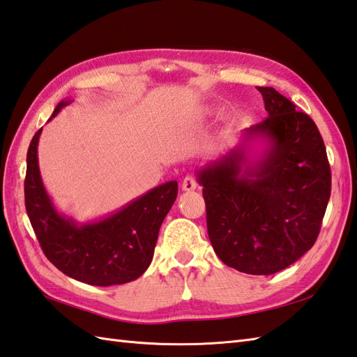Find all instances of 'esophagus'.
Masks as SVG:
<instances>
[{"label":"esophagus","mask_w":357,"mask_h":357,"mask_svg":"<svg viewBox=\"0 0 357 357\" xmlns=\"http://www.w3.org/2000/svg\"><path fill=\"white\" fill-rule=\"evenodd\" d=\"M196 187H198V183H196V179L193 176H185L183 181V190L184 192H193L196 190Z\"/></svg>","instance_id":"1"}]
</instances>
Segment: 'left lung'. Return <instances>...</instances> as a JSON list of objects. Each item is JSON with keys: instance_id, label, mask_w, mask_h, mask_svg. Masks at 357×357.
Wrapping results in <instances>:
<instances>
[{"instance_id": "1", "label": "left lung", "mask_w": 357, "mask_h": 357, "mask_svg": "<svg viewBox=\"0 0 357 357\" xmlns=\"http://www.w3.org/2000/svg\"><path fill=\"white\" fill-rule=\"evenodd\" d=\"M257 90L268 116L245 128L239 146L198 170V183L219 259L247 275H273L316 242L331 172L314 121L273 87ZM256 140L264 150L250 158Z\"/></svg>"}]
</instances>
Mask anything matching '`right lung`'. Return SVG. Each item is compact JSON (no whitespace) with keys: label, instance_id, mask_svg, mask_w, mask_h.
Listing matches in <instances>:
<instances>
[{"label":"right lung","instance_id":"add662e5","mask_svg":"<svg viewBox=\"0 0 357 357\" xmlns=\"http://www.w3.org/2000/svg\"><path fill=\"white\" fill-rule=\"evenodd\" d=\"M70 100L59 102L55 118ZM49 119V121H50ZM35 133L27 150L24 181L26 210L45 257L72 279L96 287L121 285L138 279L153 259L158 233L178 196V183L151 188L115 213L78 224L53 206L38 165Z\"/></svg>","mask_w":357,"mask_h":357}]
</instances>
